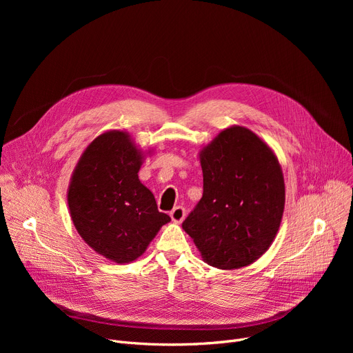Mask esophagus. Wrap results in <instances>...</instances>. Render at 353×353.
I'll return each instance as SVG.
<instances>
[{
    "label": "esophagus",
    "instance_id": "34e87169",
    "mask_svg": "<svg viewBox=\"0 0 353 353\" xmlns=\"http://www.w3.org/2000/svg\"><path fill=\"white\" fill-rule=\"evenodd\" d=\"M184 216H186V210H184L181 206H177L170 212V217L174 223H181Z\"/></svg>",
    "mask_w": 353,
    "mask_h": 353
}]
</instances>
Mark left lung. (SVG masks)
Here are the masks:
<instances>
[{
  "mask_svg": "<svg viewBox=\"0 0 353 353\" xmlns=\"http://www.w3.org/2000/svg\"><path fill=\"white\" fill-rule=\"evenodd\" d=\"M203 197L183 221L203 261L217 269L252 265L272 245L285 210L274 152L252 130L232 125L200 150Z\"/></svg>",
  "mask_w": 353,
  "mask_h": 353,
  "instance_id": "8db88e82",
  "label": "left lung"
}]
</instances>
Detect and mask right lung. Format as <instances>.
<instances>
[{
  "label": "right lung",
  "mask_w": 353,
  "mask_h": 353,
  "mask_svg": "<svg viewBox=\"0 0 353 353\" xmlns=\"http://www.w3.org/2000/svg\"><path fill=\"white\" fill-rule=\"evenodd\" d=\"M144 157L127 132L110 130L87 145L71 174L67 201L74 228L114 263L139 259L170 221L139 180Z\"/></svg>",
  "instance_id": "add662e5"
}]
</instances>
